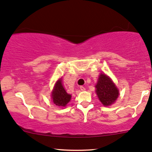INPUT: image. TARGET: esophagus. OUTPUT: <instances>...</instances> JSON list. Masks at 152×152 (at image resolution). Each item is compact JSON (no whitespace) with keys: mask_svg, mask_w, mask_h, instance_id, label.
<instances>
[{"mask_svg":"<svg viewBox=\"0 0 152 152\" xmlns=\"http://www.w3.org/2000/svg\"><path fill=\"white\" fill-rule=\"evenodd\" d=\"M80 89L82 91H84L85 90H86V88H85L84 86H80Z\"/></svg>","mask_w":152,"mask_h":152,"instance_id":"1","label":"esophagus"}]
</instances>
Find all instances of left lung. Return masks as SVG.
Returning a JSON list of instances; mask_svg holds the SVG:
<instances>
[{"label":"left lung","instance_id":"1","mask_svg":"<svg viewBox=\"0 0 152 152\" xmlns=\"http://www.w3.org/2000/svg\"><path fill=\"white\" fill-rule=\"evenodd\" d=\"M96 94L103 105L109 106L115 102L119 96V91L110 78L105 74H101L98 80Z\"/></svg>","mask_w":152,"mask_h":152}]
</instances>
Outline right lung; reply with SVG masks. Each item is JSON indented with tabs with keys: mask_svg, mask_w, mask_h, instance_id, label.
I'll list each match as a JSON object with an SVG mask.
<instances>
[{
	"mask_svg": "<svg viewBox=\"0 0 152 152\" xmlns=\"http://www.w3.org/2000/svg\"><path fill=\"white\" fill-rule=\"evenodd\" d=\"M71 99V95L68 94L64 88L61 80H58L55 85L54 89L52 92V100L57 107H63L66 105Z\"/></svg>",
	"mask_w": 152,
	"mask_h": 152,
	"instance_id": "right-lung-1",
	"label": "right lung"
}]
</instances>
